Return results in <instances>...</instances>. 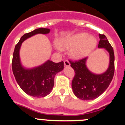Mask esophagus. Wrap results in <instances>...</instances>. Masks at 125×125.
<instances>
[{
	"label": "esophagus",
	"instance_id": "obj_1",
	"mask_svg": "<svg viewBox=\"0 0 125 125\" xmlns=\"http://www.w3.org/2000/svg\"><path fill=\"white\" fill-rule=\"evenodd\" d=\"M64 64L65 67H69L70 66V62H69L68 60H65L64 61Z\"/></svg>",
	"mask_w": 125,
	"mask_h": 125
}]
</instances>
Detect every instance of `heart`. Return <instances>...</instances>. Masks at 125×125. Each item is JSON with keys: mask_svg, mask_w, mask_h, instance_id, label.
Instances as JSON below:
<instances>
[{"mask_svg": "<svg viewBox=\"0 0 125 125\" xmlns=\"http://www.w3.org/2000/svg\"><path fill=\"white\" fill-rule=\"evenodd\" d=\"M96 39L89 36L87 33L80 32L68 36L61 41L59 48L62 50H69L73 58L79 59L88 56L95 47ZM59 49V47H57Z\"/></svg>", "mask_w": 125, "mask_h": 125, "instance_id": "obj_1", "label": "heart"}]
</instances>
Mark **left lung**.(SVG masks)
<instances>
[{"label": "left lung", "instance_id": "left-lung-1", "mask_svg": "<svg viewBox=\"0 0 125 125\" xmlns=\"http://www.w3.org/2000/svg\"><path fill=\"white\" fill-rule=\"evenodd\" d=\"M99 48H104L110 54V65L106 72L101 74L91 73L86 66L87 57L78 61L69 60L75 74L72 81L73 93L82 100H92L105 91L112 81L115 73V55L113 49L104 34H100Z\"/></svg>", "mask_w": 125, "mask_h": 125}]
</instances>
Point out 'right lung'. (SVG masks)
Wrapping results in <instances>:
<instances>
[{
  "label": "right lung",
  "mask_w": 125,
  "mask_h": 125,
  "mask_svg": "<svg viewBox=\"0 0 125 125\" xmlns=\"http://www.w3.org/2000/svg\"><path fill=\"white\" fill-rule=\"evenodd\" d=\"M50 29L39 28L22 36L13 53L12 68L16 81L23 91L30 96L37 98L49 94L54 86L55 75L64 68V62L56 63L48 60L36 68L25 69L21 63L19 50L22 43L29 37L37 34H48Z\"/></svg>",
  "instance_id": "1"
}]
</instances>
